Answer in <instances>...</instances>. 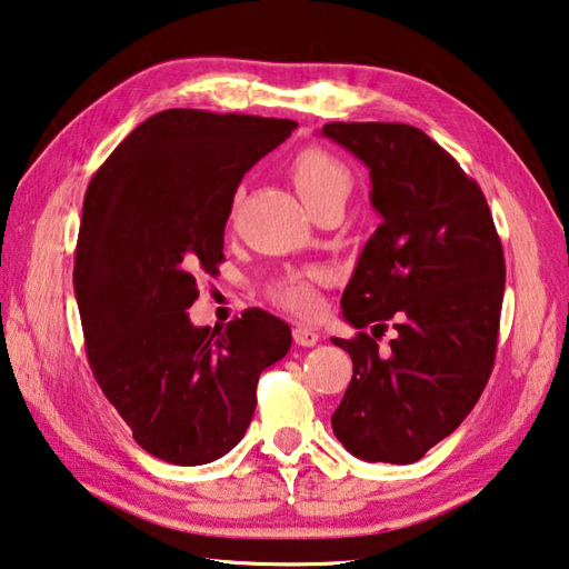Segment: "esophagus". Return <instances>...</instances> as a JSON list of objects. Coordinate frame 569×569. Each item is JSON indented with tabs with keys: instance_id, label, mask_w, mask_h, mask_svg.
Listing matches in <instances>:
<instances>
[{
	"instance_id": "34e87169",
	"label": "esophagus",
	"mask_w": 569,
	"mask_h": 569,
	"mask_svg": "<svg viewBox=\"0 0 569 569\" xmlns=\"http://www.w3.org/2000/svg\"><path fill=\"white\" fill-rule=\"evenodd\" d=\"M293 340H296V345H300V348H313V345L320 340V332L310 326H296Z\"/></svg>"
}]
</instances>
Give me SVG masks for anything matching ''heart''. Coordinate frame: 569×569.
Returning <instances> with one entry per match:
<instances>
[{
    "mask_svg": "<svg viewBox=\"0 0 569 569\" xmlns=\"http://www.w3.org/2000/svg\"><path fill=\"white\" fill-rule=\"evenodd\" d=\"M291 177L306 207H313L330 197L345 199L352 184L348 167L320 148L298 152L291 162ZM316 278V273L283 276L271 286V296L276 303L293 310L298 316H313L318 310Z\"/></svg>",
    "mask_w": 569,
    "mask_h": 569,
    "instance_id": "1",
    "label": "heart"
}]
</instances>
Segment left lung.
<instances>
[{"label": "left lung", "mask_w": 569, "mask_h": 569, "mask_svg": "<svg viewBox=\"0 0 569 569\" xmlns=\"http://www.w3.org/2000/svg\"><path fill=\"white\" fill-rule=\"evenodd\" d=\"M320 136L365 162L382 217L342 293V318L375 337L385 319L398 330L387 356L367 332L332 338L352 358L332 431L362 461L415 463L469 417L491 377L503 247L481 187L427 132L328 122Z\"/></svg>", "instance_id": "left-lung-1"}]
</instances>
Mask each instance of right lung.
Listing matches in <instances>:
<instances>
[{"label":"right lung","mask_w":569,"mask_h":569,"mask_svg":"<svg viewBox=\"0 0 569 569\" xmlns=\"http://www.w3.org/2000/svg\"><path fill=\"white\" fill-rule=\"evenodd\" d=\"M298 122L170 108L130 132L83 199L73 291L96 380L140 447L177 466L217 461L241 441L266 367L291 328L243 310L197 328L194 273L224 259L241 177Z\"/></svg>","instance_id":"right-lung-1"}]
</instances>
